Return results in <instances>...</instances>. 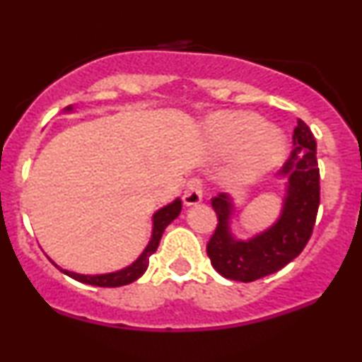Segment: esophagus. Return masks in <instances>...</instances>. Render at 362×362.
Returning <instances> with one entry per match:
<instances>
[{
    "mask_svg": "<svg viewBox=\"0 0 362 362\" xmlns=\"http://www.w3.org/2000/svg\"><path fill=\"white\" fill-rule=\"evenodd\" d=\"M202 201V182L199 178H190L184 190L185 206H195Z\"/></svg>",
    "mask_w": 362,
    "mask_h": 362,
    "instance_id": "1",
    "label": "esophagus"
}]
</instances>
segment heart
<instances>
[{
    "mask_svg": "<svg viewBox=\"0 0 362 362\" xmlns=\"http://www.w3.org/2000/svg\"><path fill=\"white\" fill-rule=\"evenodd\" d=\"M209 138L219 153H233L231 173L236 180H253L279 165L286 155V139L279 129L265 126L248 112H223L209 124Z\"/></svg>",
    "mask_w": 362,
    "mask_h": 362,
    "instance_id": "1",
    "label": "heart"
}]
</instances>
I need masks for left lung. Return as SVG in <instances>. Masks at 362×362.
<instances>
[{
    "label": "left lung",
    "instance_id": "obj_1",
    "mask_svg": "<svg viewBox=\"0 0 362 362\" xmlns=\"http://www.w3.org/2000/svg\"><path fill=\"white\" fill-rule=\"evenodd\" d=\"M279 177L288 178L279 219L247 242L236 240L230 231L231 199L226 194L211 199L218 224L206 250L213 267L226 279L252 282L277 272L300 255L313 233L320 206L317 141L301 119L294 127L293 151L279 170Z\"/></svg>",
    "mask_w": 362,
    "mask_h": 362
}]
</instances>
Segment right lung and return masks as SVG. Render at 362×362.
Instances as JSON below:
<instances>
[{
    "mask_svg": "<svg viewBox=\"0 0 362 362\" xmlns=\"http://www.w3.org/2000/svg\"><path fill=\"white\" fill-rule=\"evenodd\" d=\"M68 110H71V107H68ZM180 211H182V202L180 199H177V201H173L172 204L165 206L163 209H160L155 216H153V235H151V240H149L146 250L141 253V257L134 262V264L129 265L126 269H122V271L100 274V276H83V274L69 272V271H64V269H61V272H64L66 276L73 277V279L85 282V284L98 286V288H119V286L131 284V282L139 279V277L146 272L149 265V257L156 252L165 228H167L168 224L172 223L178 214H180Z\"/></svg>",
    "mask_w": 362,
    "mask_h": 362,
    "instance_id": "obj_1",
    "label": "right lung"
}]
</instances>
